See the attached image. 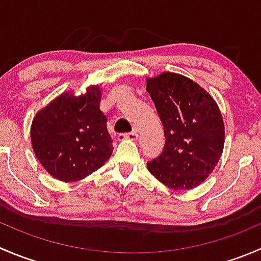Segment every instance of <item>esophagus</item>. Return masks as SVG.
Instances as JSON below:
<instances>
[{
    "label": "esophagus",
    "instance_id": "34e87169",
    "mask_svg": "<svg viewBox=\"0 0 261 261\" xmlns=\"http://www.w3.org/2000/svg\"><path fill=\"white\" fill-rule=\"evenodd\" d=\"M139 135L136 131H133V133H127V134H120L118 135V140H123V139H127V140L131 141H136L138 140Z\"/></svg>",
    "mask_w": 261,
    "mask_h": 261
}]
</instances>
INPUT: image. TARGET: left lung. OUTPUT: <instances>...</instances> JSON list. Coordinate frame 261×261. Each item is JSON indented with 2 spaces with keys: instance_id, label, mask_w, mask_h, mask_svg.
<instances>
[{
  "instance_id": "1",
  "label": "left lung",
  "mask_w": 261,
  "mask_h": 261,
  "mask_svg": "<svg viewBox=\"0 0 261 261\" xmlns=\"http://www.w3.org/2000/svg\"><path fill=\"white\" fill-rule=\"evenodd\" d=\"M146 91L164 126L165 146L149 172L173 191L193 189L208 178L225 145V123L213 97L188 77L163 72L146 78Z\"/></svg>"
}]
</instances>
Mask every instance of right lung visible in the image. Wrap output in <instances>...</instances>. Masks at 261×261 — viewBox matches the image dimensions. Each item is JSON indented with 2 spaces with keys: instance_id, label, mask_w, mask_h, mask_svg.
<instances>
[{
  "instance_id": "right-lung-1",
  "label": "right lung",
  "mask_w": 261,
  "mask_h": 261,
  "mask_svg": "<svg viewBox=\"0 0 261 261\" xmlns=\"http://www.w3.org/2000/svg\"><path fill=\"white\" fill-rule=\"evenodd\" d=\"M102 88L65 91L40 110L30 128L33 150L51 177L77 181L102 167L114 151L107 117L99 110Z\"/></svg>"
}]
</instances>
